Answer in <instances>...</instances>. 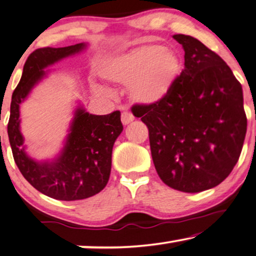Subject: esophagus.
<instances>
[{
	"mask_svg": "<svg viewBox=\"0 0 256 256\" xmlns=\"http://www.w3.org/2000/svg\"><path fill=\"white\" fill-rule=\"evenodd\" d=\"M134 119H135V118H134V116H132V113L124 112V113L121 114V121H122V124H124V126L130 124V122L134 121Z\"/></svg>",
	"mask_w": 256,
	"mask_h": 256,
	"instance_id": "esophagus-1",
	"label": "esophagus"
}]
</instances>
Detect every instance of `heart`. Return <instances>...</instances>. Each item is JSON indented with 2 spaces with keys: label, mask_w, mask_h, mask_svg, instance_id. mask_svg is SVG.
I'll return each instance as SVG.
<instances>
[{
  "label": "heart",
  "mask_w": 256,
  "mask_h": 256,
  "mask_svg": "<svg viewBox=\"0 0 256 256\" xmlns=\"http://www.w3.org/2000/svg\"><path fill=\"white\" fill-rule=\"evenodd\" d=\"M182 72L176 52L162 45H144L104 62L102 75L114 84L128 86L129 98L143 106H152L168 97ZM94 90L105 88L94 85Z\"/></svg>",
  "instance_id": "b5f03b06"
}]
</instances>
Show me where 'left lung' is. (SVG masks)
I'll use <instances>...</instances> for the list:
<instances>
[{"label": "left lung", "instance_id": "left-lung-1", "mask_svg": "<svg viewBox=\"0 0 256 256\" xmlns=\"http://www.w3.org/2000/svg\"><path fill=\"white\" fill-rule=\"evenodd\" d=\"M184 69L168 98L132 106L149 129L158 176L173 190L200 192L232 172L247 130L242 84L223 58L196 38L174 34Z\"/></svg>", "mask_w": 256, "mask_h": 256}]
</instances>
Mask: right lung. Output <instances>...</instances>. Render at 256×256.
I'll use <instances>...</instances> for the list:
<instances>
[{
  "label": "right lung",
  "instance_id": "add662e5",
  "mask_svg": "<svg viewBox=\"0 0 256 256\" xmlns=\"http://www.w3.org/2000/svg\"><path fill=\"white\" fill-rule=\"evenodd\" d=\"M88 44L60 48H39L30 54L23 75L14 88L8 124L9 142L20 173L36 190L60 201L91 198L108 182L112 168V150L124 130L119 110L107 116H94L77 106L64 146L56 157L36 160L30 157L20 132V104L32 88L48 75L47 66L86 50Z\"/></svg>",
  "mask_w": 256,
  "mask_h": 256
}]
</instances>
